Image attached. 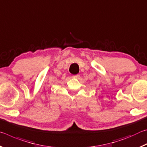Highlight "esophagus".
I'll use <instances>...</instances> for the list:
<instances>
[{
	"instance_id": "obj_1",
	"label": "esophagus",
	"mask_w": 147,
	"mask_h": 147,
	"mask_svg": "<svg viewBox=\"0 0 147 147\" xmlns=\"http://www.w3.org/2000/svg\"><path fill=\"white\" fill-rule=\"evenodd\" d=\"M73 78H78L79 77H80V75H79V74H76V75L73 76Z\"/></svg>"
}]
</instances>
